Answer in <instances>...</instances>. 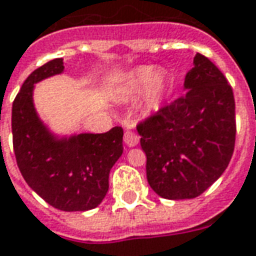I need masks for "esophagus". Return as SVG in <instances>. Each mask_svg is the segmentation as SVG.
Masks as SVG:
<instances>
[{
    "mask_svg": "<svg viewBox=\"0 0 256 256\" xmlns=\"http://www.w3.org/2000/svg\"><path fill=\"white\" fill-rule=\"evenodd\" d=\"M140 141V137L133 132H126L124 133V144L128 146H136Z\"/></svg>",
    "mask_w": 256,
    "mask_h": 256,
    "instance_id": "obj_1",
    "label": "esophagus"
}]
</instances>
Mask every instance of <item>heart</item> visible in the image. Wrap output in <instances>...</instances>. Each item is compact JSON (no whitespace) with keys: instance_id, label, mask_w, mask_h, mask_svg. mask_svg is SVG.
<instances>
[{"instance_id":"heart-1","label":"heart","mask_w":256,"mask_h":256,"mask_svg":"<svg viewBox=\"0 0 256 256\" xmlns=\"http://www.w3.org/2000/svg\"><path fill=\"white\" fill-rule=\"evenodd\" d=\"M169 88V80L155 66H138L123 78L118 94L126 100L142 96V106L146 112H156L160 108Z\"/></svg>"}]
</instances>
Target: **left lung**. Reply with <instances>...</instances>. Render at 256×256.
I'll use <instances>...</instances> for the list:
<instances>
[{"label":"left lung","mask_w":256,"mask_h":256,"mask_svg":"<svg viewBox=\"0 0 256 256\" xmlns=\"http://www.w3.org/2000/svg\"><path fill=\"white\" fill-rule=\"evenodd\" d=\"M184 80V94L141 123L146 180L166 200L196 198L226 170L236 141V105L223 73L201 54Z\"/></svg>","instance_id":"8db88e82"}]
</instances>
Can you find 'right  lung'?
<instances>
[{"instance_id": "add662e5", "label": "right lung", "mask_w": 256, "mask_h": 256, "mask_svg": "<svg viewBox=\"0 0 256 256\" xmlns=\"http://www.w3.org/2000/svg\"><path fill=\"white\" fill-rule=\"evenodd\" d=\"M56 58L36 69L12 105V136L23 178L54 208L74 212L97 208L110 188V172L123 154L122 128L106 133H55L34 105L37 83L64 73Z\"/></svg>"}]
</instances>
